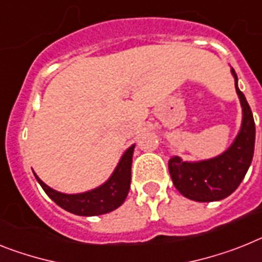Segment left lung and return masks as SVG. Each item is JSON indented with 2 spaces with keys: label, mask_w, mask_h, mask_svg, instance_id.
<instances>
[{
  "label": "left lung",
  "mask_w": 262,
  "mask_h": 262,
  "mask_svg": "<svg viewBox=\"0 0 262 262\" xmlns=\"http://www.w3.org/2000/svg\"><path fill=\"white\" fill-rule=\"evenodd\" d=\"M236 92L243 106V124L236 140L223 155L199 162H186L174 156L169 160V173L176 189L186 199L199 202L223 200L232 194L247 174L253 160L256 126L247 98L238 89L237 74L232 69Z\"/></svg>",
  "instance_id": "1"
}]
</instances>
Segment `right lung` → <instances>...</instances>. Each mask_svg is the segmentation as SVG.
<instances>
[{
  "instance_id": "1",
  "label": "right lung",
  "mask_w": 262,
  "mask_h": 262,
  "mask_svg": "<svg viewBox=\"0 0 262 262\" xmlns=\"http://www.w3.org/2000/svg\"><path fill=\"white\" fill-rule=\"evenodd\" d=\"M135 145H132L121 157L117 168L105 184L98 188L78 194H65L57 192L46 184H43L34 173L37 181L42 186L45 193L57 205L68 212L78 216H98L117 209L122 205L130 189V169Z\"/></svg>"
}]
</instances>
